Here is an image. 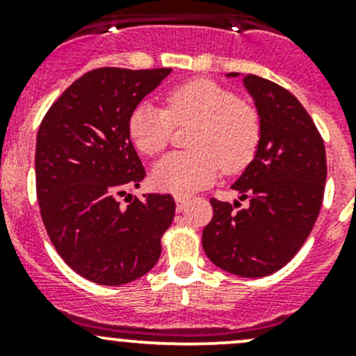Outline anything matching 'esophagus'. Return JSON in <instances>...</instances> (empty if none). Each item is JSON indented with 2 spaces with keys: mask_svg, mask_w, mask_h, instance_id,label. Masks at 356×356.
<instances>
[{
  "mask_svg": "<svg viewBox=\"0 0 356 356\" xmlns=\"http://www.w3.org/2000/svg\"><path fill=\"white\" fill-rule=\"evenodd\" d=\"M175 203H177V210H182V208L186 207V204L189 203V198L188 196H175Z\"/></svg>",
  "mask_w": 356,
  "mask_h": 356,
  "instance_id": "1",
  "label": "esophagus"
}]
</instances>
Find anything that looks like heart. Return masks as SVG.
I'll list each match as a JSON object with an SVG mask.
<instances>
[{
  "label": "heart",
  "instance_id": "obj_1",
  "mask_svg": "<svg viewBox=\"0 0 356 356\" xmlns=\"http://www.w3.org/2000/svg\"><path fill=\"white\" fill-rule=\"evenodd\" d=\"M193 125L189 152L165 156L155 182L175 195H191L215 181L218 172L245 170L258 152L261 120L257 108L210 79L184 82L165 95V108L141 103L129 117L136 148L156 156L170 145L175 127Z\"/></svg>",
  "mask_w": 356,
  "mask_h": 356
}]
</instances>
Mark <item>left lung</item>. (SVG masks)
Listing matches in <instances>:
<instances>
[{"label": "left lung", "instance_id": "1", "mask_svg": "<svg viewBox=\"0 0 356 356\" xmlns=\"http://www.w3.org/2000/svg\"><path fill=\"white\" fill-rule=\"evenodd\" d=\"M243 81L261 120L257 156L232 186L248 204L210 200L203 250L222 270L264 277L284 267L310 236L327 161L317 125L288 89L253 74Z\"/></svg>", "mask_w": 356, "mask_h": 356}]
</instances>
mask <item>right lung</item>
I'll return each mask as SVG.
<instances>
[{
    "instance_id": "1",
    "label": "right lung",
    "mask_w": 356,
    "mask_h": 356,
    "mask_svg": "<svg viewBox=\"0 0 356 356\" xmlns=\"http://www.w3.org/2000/svg\"><path fill=\"white\" fill-rule=\"evenodd\" d=\"M170 68L88 72L42 118L35 141V193L42 224L65 264L88 281L120 286L152 270L174 220L170 195H145L122 207L146 172L129 117Z\"/></svg>"
}]
</instances>
